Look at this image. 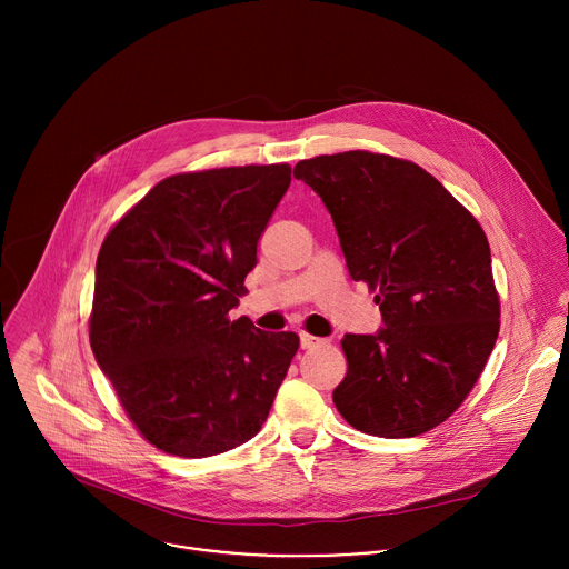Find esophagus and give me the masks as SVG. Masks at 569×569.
Returning a JSON list of instances; mask_svg holds the SVG:
<instances>
[{"mask_svg": "<svg viewBox=\"0 0 569 569\" xmlns=\"http://www.w3.org/2000/svg\"><path fill=\"white\" fill-rule=\"evenodd\" d=\"M299 342H301V349H312V347L323 345L321 338H315V336H310V333H299Z\"/></svg>", "mask_w": 569, "mask_h": 569, "instance_id": "1", "label": "esophagus"}]
</instances>
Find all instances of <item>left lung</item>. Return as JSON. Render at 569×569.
Here are the masks:
<instances>
[{
	"label": "left lung",
	"instance_id": "left-lung-1",
	"mask_svg": "<svg viewBox=\"0 0 569 569\" xmlns=\"http://www.w3.org/2000/svg\"><path fill=\"white\" fill-rule=\"evenodd\" d=\"M329 209L353 281L376 290L385 327L347 333L333 391L360 432L405 439L443 423L500 333L491 248L479 222L408 159L349 150L295 167Z\"/></svg>",
	"mask_w": 569,
	"mask_h": 569
}]
</instances>
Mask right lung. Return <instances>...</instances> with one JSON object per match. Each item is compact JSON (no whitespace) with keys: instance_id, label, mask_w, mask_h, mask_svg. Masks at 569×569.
Masks as SVG:
<instances>
[{"instance_id":"obj_1","label":"right lung","mask_w":569,"mask_h":569,"mask_svg":"<svg viewBox=\"0 0 569 569\" xmlns=\"http://www.w3.org/2000/svg\"><path fill=\"white\" fill-rule=\"evenodd\" d=\"M288 187V164L173 176L106 236L90 345L154 448L211 457L266 423L299 338L227 315Z\"/></svg>"}]
</instances>
